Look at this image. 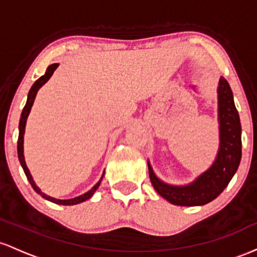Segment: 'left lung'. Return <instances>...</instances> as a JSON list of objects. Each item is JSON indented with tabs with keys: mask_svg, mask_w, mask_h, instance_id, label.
<instances>
[{
	"mask_svg": "<svg viewBox=\"0 0 257 257\" xmlns=\"http://www.w3.org/2000/svg\"><path fill=\"white\" fill-rule=\"evenodd\" d=\"M218 121L220 149L215 163L194 182L184 187L164 183L148 163L151 182L163 198L181 206H197L210 203L223 192L238 170L241 159V126L229 83L224 77L218 82Z\"/></svg>",
	"mask_w": 257,
	"mask_h": 257,
	"instance_id": "left-lung-1",
	"label": "left lung"
}]
</instances>
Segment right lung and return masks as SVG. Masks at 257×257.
<instances>
[{
  "mask_svg": "<svg viewBox=\"0 0 257 257\" xmlns=\"http://www.w3.org/2000/svg\"><path fill=\"white\" fill-rule=\"evenodd\" d=\"M59 64L58 63H56V64H51L50 66L47 68V70H46L45 75H42L40 79H37L35 82H34V85L31 86L30 91H29V94H28V100H27V104H25L24 109H23L22 111V115H20V121H19V137H18V158H19V161L20 164H22V167L23 170H24L25 175H27V178L29 180V182H30L31 187L34 188V191L36 193H39L41 197H43L45 199H47V200L52 201V203H56V204H59V205H75V204H79V203H82V201L87 200V199H90L92 195L94 194V192L97 191V188L99 187L100 182H102L103 180V174L102 178H100L99 181H98L96 186L93 187V188L91 189V191H88L87 193H85V194L80 195V197H76V198H73V199H66V200H60V199H54L52 197H48V195H46L45 193H42L40 191L39 187L36 186L35 182H34L33 177H31L30 172H29V169L27 167V164H25V160H24V154H23V143H24V132H25V123H27V119H28V115L30 113V109L31 106H33V103H34V99H35L36 97V93L37 91H39V88L41 87L43 83H46L48 81V79L52 76V74H53V71L56 70L57 66Z\"/></svg>",
  "mask_w": 257,
  "mask_h": 257,
  "instance_id": "1",
  "label": "right lung"
}]
</instances>
